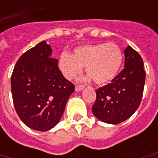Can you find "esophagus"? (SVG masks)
Masks as SVG:
<instances>
[{"instance_id":"1","label":"esophagus","mask_w":158,"mask_h":158,"mask_svg":"<svg viewBox=\"0 0 158 158\" xmlns=\"http://www.w3.org/2000/svg\"><path fill=\"white\" fill-rule=\"evenodd\" d=\"M84 88H85V86L84 85H77L75 87V90L76 91H81Z\"/></svg>"}]
</instances>
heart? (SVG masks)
<instances>
[{
	"instance_id": "1",
	"label": "heart",
	"mask_w": 158,
	"mask_h": 158,
	"mask_svg": "<svg viewBox=\"0 0 158 158\" xmlns=\"http://www.w3.org/2000/svg\"><path fill=\"white\" fill-rule=\"evenodd\" d=\"M123 61V53L114 43H99L79 46L73 55L62 53L58 59V67L68 79H75L85 72L97 85H104L113 80Z\"/></svg>"
}]
</instances>
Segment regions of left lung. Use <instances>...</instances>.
<instances>
[{"instance_id":"obj_1","label":"left lung","mask_w":158,"mask_h":158,"mask_svg":"<svg viewBox=\"0 0 158 158\" xmlns=\"http://www.w3.org/2000/svg\"><path fill=\"white\" fill-rule=\"evenodd\" d=\"M124 69L112 82L96 89L92 112L106 123L118 124L132 116L143 96L146 73L141 56L131 46L124 50Z\"/></svg>"}]
</instances>
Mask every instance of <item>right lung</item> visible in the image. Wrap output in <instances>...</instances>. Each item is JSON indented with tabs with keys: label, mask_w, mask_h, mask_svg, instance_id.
<instances>
[{
	"label": "right lung",
	"mask_w": 158,
	"mask_h": 158,
	"mask_svg": "<svg viewBox=\"0 0 158 158\" xmlns=\"http://www.w3.org/2000/svg\"><path fill=\"white\" fill-rule=\"evenodd\" d=\"M52 48L40 42L16 63L12 95L18 115L30 129L47 131L58 123L74 85L64 78L58 61L51 58Z\"/></svg>",
	"instance_id": "obj_1"
}]
</instances>
